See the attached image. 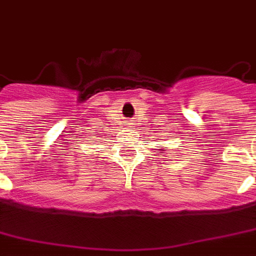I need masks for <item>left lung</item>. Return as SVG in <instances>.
I'll list each match as a JSON object with an SVG mask.
<instances>
[{
	"label": "left lung",
	"mask_w": 256,
	"mask_h": 256,
	"mask_svg": "<svg viewBox=\"0 0 256 256\" xmlns=\"http://www.w3.org/2000/svg\"><path fill=\"white\" fill-rule=\"evenodd\" d=\"M160 150H166V149H164V148H162V149H160Z\"/></svg>",
	"instance_id": "left-lung-1"
}]
</instances>
